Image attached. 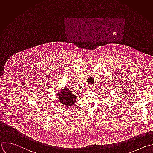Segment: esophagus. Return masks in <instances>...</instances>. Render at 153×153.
<instances>
[{
    "mask_svg": "<svg viewBox=\"0 0 153 153\" xmlns=\"http://www.w3.org/2000/svg\"><path fill=\"white\" fill-rule=\"evenodd\" d=\"M89 89H90L92 90V89H94V86H93V85H89Z\"/></svg>",
    "mask_w": 153,
    "mask_h": 153,
    "instance_id": "obj_1",
    "label": "esophagus"
}]
</instances>
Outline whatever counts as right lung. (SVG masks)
<instances>
[{"label":"right lung","mask_w":153,"mask_h":153,"mask_svg":"<svg viewBox=\"0 0 153 153\" xmlns=\"http://www.w3.org/2000/svg\"><path fill=\"white\" fill-rule=\"evenodd\" d=\"M57 95H58V101L65 107L73 106L77 98V95L73 94L70 89L67 86L62 89Z\"/></svg>","instance_id":"obj_1"}]
</instances>
